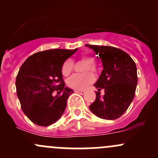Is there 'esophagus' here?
Masks as SVG:
<instances>
[{
  "instance_id": "esophagus-1",
  "label": "esophagus",
  "mask_w": 158,
  "mask_h": 158,
  "mask_svg": "<svg viewBox=\"0 0 158 158\" xmlns=\"http://www.w3.org/2000/svg\"><path fill=\"white\" fill-rule=\"evenodd\" d=\"M74 92H76V93L80 94V95H84V94H85V91H84V90H78V89H75Z\"/></svg>"
}]
</instances>
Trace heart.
<instances>
[{"label":"heart","mask_w":158,"mask_h":158,"mask_svg":"<svg viewBox=\"0 0 158 158\" xmlns=\"http://www.w3.org/2000/svg\"><path fill=\"white\" fill-rule=\"evenodd\" d=\"M79 58L80 60L86 63V64L84 66L83 72H87L89 70L93 73L96 72V67L94 65L95 57L91 52H81L79 55ZM73 66H74V63L73 60L70 59L66 60L62 66V73L64 76H68L73 70ZM94 81H95V76L92 73L89 72V73H85L82 74L73 75L67 79V85L70 88L80 90V89H85L87 88L88 85L93 83Z\"/></svg>","instance_id":"heart-1"}]
</instances>
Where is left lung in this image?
Masks as SVG:
<instances>
[{"mask_svg":"<svg viewBox=\"0 0 158 158\" xmlns=\"http://www.w3.org/2000/svg\"><path fill=\"white\" fill-rule=\"evenodd\" d=\"M102 62L103 69L95 87L96 98L89 109L97 117L106 120L118 118L128 109L135 95L138 75L131 57L120 49L109 46L86 44ZM104 89V96L100 95Z\"/></svg>","mask_w":158,"mask_h":158,"instance_id":"left-lung-1","label":"left lung"}]
</instances>
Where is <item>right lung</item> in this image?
<instances>
[{
    "label": "right lung",
    "instance_id": "obj_1",
    "mask_svg": "<svg viewBox=\"0 0 158 158\" xmlns=\"http://www.w3.org/2000/svg\"><path fill=\"white\" fill-rule=\"evenodd\" d=\"M78 49H53L36 52L23 63L16 78L17 95L28 118L49 126L63 115L73 89L65 86L62 66ZM57 90L59 96H53Z\"/></svg>",
    "mask_w": 158,
    "mask_h": 158
}]
</instances>
